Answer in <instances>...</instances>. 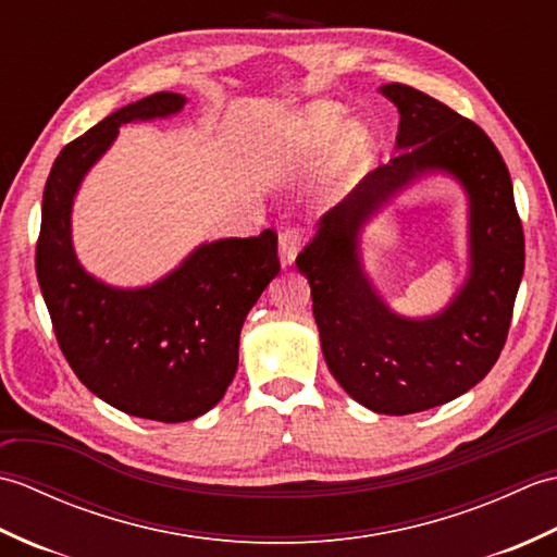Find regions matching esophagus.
<instances>
[{
	"label": "esophagus",
	"mask_w": 557,
	"mask_h": 557,
	"mask_svg": "<svg viewBox=\"0 0 557 557\" xmlns=\"http://www.w3.org/2000/svg\"><path fill=\"white\" fill-rule=\"evenodd\" d=\"M304 246V232L297 227H289L280 234V260L282 265H292L294 258L301 251Z\"/></svg>",
	"instance_id": "1"
}]
</instances>
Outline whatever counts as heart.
<instances>
[{
  "label": "heart",
  "mask_w": 557,
  "mask_h": 557,
  "mask_svg": "<svg viewBox=\"0 0 557 557\" xmlns=\"http://www.w3.org/2000/svg\"><path fill=\"white\" fill-rule=\"evenodd\" d=\"M345 156H357L366 148V134L357 124L345 126V110L333 102H313L280 126L268 138V156L277 162L315 160L335 146Z\"/></svg>",
  "instance_id": "b5f03b06"
}]
</instances>
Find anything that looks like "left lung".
Returning a JSON list of instances; mask_svg holds the SVG:
<instances>
[{
	"instance_id": "left-lung-1",
	"label": "left lung",
	"mask_w": 557,
	"mask_h": 557,
	"mask_svg": "<svg viewBox=\"0 0 557 557\" xmlns=\"http://www.w3.org/2000/svg\"><path fill=\"white\" fill-rule=\"evenodd\" d=\"M381 92L399 112L397 156L318 220L297 268L335 381L366 409L405 417L465 395L498 361L524 275V232L507 164L474 122L401 83ZM435 173L468 194L470 272L443 312L409 319L376 294L360 234L389 199Z\"/></svg>"
}]
</instances>
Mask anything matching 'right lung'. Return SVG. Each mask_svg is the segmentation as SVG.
<instances>
[{
    "instance_id": "1",
    "label": "right lung",
    "mask_w": 557,
    "mask_h": 557,
    "mask_svg": "<svg viewBox=\"0 0 557 557\" xmlns=\"http://www.w3.org/2000/svg\"><path fill=\"white\" fill-rule=\"evenodd\" d=\"M184 104L180 92H156L71 140L47 176L35 251L57 342L78 381L114 409L162 423L203 417L224 397L239 363L242 325L280 272L272 230L200 244L146 287H112L81 265L71 242L81 182L120 126L168 120Z\"/></svg>"
}]
</instances>
